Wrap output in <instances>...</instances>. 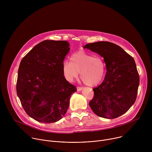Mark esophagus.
Here are the masks:
<instances>
[{
    "instance_id": "1",
    "label": "esophagus",
    "mask_w": 152,
    "mask_h": 152,
    "mask_svg": "<svg viewBox=\"0 0 152 152\" xmlns=\"http://www.w3.org/2000/svg\"><path fill=\"white\" fill-rule=\"evenodd\" d=\"M83 89V87H81V86H77V91H81Z\"/></svg>"
}]
</instances>
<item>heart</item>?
Returning <instances> with one entry per match:
<instances>
[{"instance_id": "b5f03b06", "label": "heart", "mask_w": 152, "mask_h": 152, "mask_svg": "<svg viewBox=\"0 0 152 152\" xmlns=\"http://www.w3.org/2000/svg\"><path fill=\"white\" fill-rule=\"evenodd\" d=\"M106 72L103 60L99 57L77 52L70 57V62L64 61L62 64L63 75L68 81L73 82L80 73V78L84 84L93 86L103 79Z\"/></svg>"}]
</instances>
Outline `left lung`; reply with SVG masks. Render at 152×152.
<instances>
[{
    "mask_svg": "<svg viewBox=\"0 0 152 152\" xmlns=\"http://www.w3.org/2000/svg\"><path fill=\"white\" fill-rule=\"evenodd\" d=\"M84 48L103 57L107 70L103 82L93 89L90 107L97 116L104 118L121 116L134 104L137 96L140 77L134 59L108 41L89 43Z\"/></svg>",
    "mask_w": 152,
    "mask_h": 152,
    "instance_id": "1",
    "label": "left lung"
}]
</instances>
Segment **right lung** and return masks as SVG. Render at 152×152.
Listing matches in <instances>:
<instances>
[{
	"mask_svg": "<svg viewBox=\"0 0 152 152\" xmlns=\"http://www.w3.org/2000/svg\"><path fill=\"white\" fill-rule=\"evenodd\" d=\"M66 41L45 40L21 59L16 85L17 96L26 114L42 123H54L66 113L76 86L65 78Z\"/></svg>",
	"mask_w": 152,
	"mask_h": 152,
	"instance_id": "right-lung-1",
	"label": "right lung"
}]
</instances>
